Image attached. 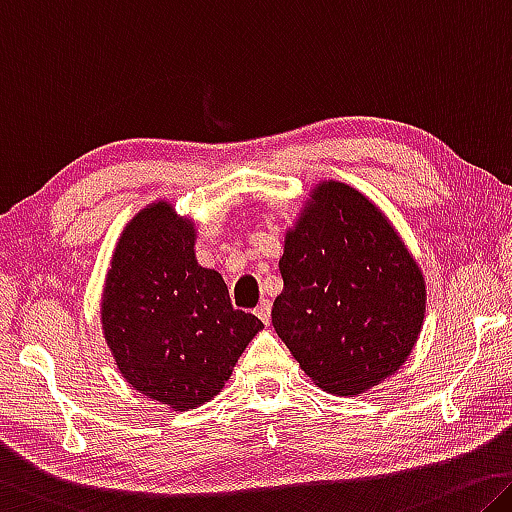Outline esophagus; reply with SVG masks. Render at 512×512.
<instances>
[{
	"label": "esophagus",
	"mask_w": 512,
	"mask_h": 512,
	"mask_svg": "<svg viewBox=\"0 0 512 512\" xmlns=\"http://www.w3.org/2000/svg\"><path fill=\"white\" fill-rule=\"evenodd\" d=\"M255 314H257L259 319H262L264 323H269V321H271V303H269V300H262V303H259V305L255 307Z\"/></svg>",
	"instance_id": "34e87169"
}]
</instances>
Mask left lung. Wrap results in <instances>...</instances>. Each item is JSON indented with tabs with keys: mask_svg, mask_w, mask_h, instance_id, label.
Segmentation results:
<instances>
[{
	"mask_svg": "<svg viewBox=\"0 0 512 512\" xmlns=\"http://www.w3.org/2000/svg\"><path fill=\"white\" fill-rule=\"evenodd\" d=\"M273 328L323 392L362 394L399 371L426 314V282L387 216L353 186L316 184L280 257Z\"/></svg>",
	"mask_w": 512,
	"mask_h": 512,
	"instance_id": "obj_1",
	"label": "left lung"
}]
</instances>
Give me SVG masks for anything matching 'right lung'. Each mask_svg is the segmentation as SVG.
<instances>
[{
	"mask_svg": "<svg viewBox=\"0 0 512 512\" xmlns=\"http://www.w3.org/2000/svg\"><path fill=\"white\" fill-rule=\"evenodd\" d=\"M196 225L170 202L125 225L102 291V332L123 378L152 401L193 410L225 387L264 323L234 310L214 269L196 259Z\"/></svg>",
	"mask_w": 512,
	"mask_h": 512,
	"instance_id": "right-lung-1",
	"label": "right lung"
}]
</instances>
